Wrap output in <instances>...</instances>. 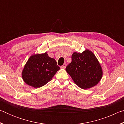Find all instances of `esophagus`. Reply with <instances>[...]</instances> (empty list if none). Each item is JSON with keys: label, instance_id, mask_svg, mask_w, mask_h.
Returning a JSON list of instances; mask_svg holds the SVG:
<instances>
[{"label": "esophagus", "instance_id": "1", "mask_svg": "<svg viewBox=\"0 0 124 124\" xmlns=\"http://www.w3.org/2000/svg\"><path fill=\"white\" fill-rule=\"evenodd\" d=\"M66 66H67V64L66 63H64L63 66L61 67V68H62V69H65V68H66Z\"/></svg>", "mask_w": 124, "mask_h": 124}]
</instances>
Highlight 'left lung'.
Masks as SVG:
<instances>
[{"label":"left lung","instance_id":"left-lung-1","mask_svg":"<svg viewBox=\"0 0 124 124\" xmlns=\"http://www.w3.org/2000/svg\"><path fill=\"white\" fill-rule=\"evenodd\" d=\"M66 70L75 84L84 90L98 84L103 75L101 65L89 49L81 53L73 52L72 62L66 67Z\"/></svg>","mask_w":124,"mask_h":124}]
</instances>
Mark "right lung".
<instances>
[{"label":"right lung","instance_id":"add662e5","mask_svg":"<svg viewBox=\"0 0 124 124\" xmlns=\"http://www.w3.org/2000/svg\"><path fill=\"white\" fill-rule=\"evenodd\" d=\"M60 67L54 58L46 52L31 55L22 71L24 82L34 88H39L51 81Z\"/></svg>","mask_w":124,"mask_h":124}]
</instances>
